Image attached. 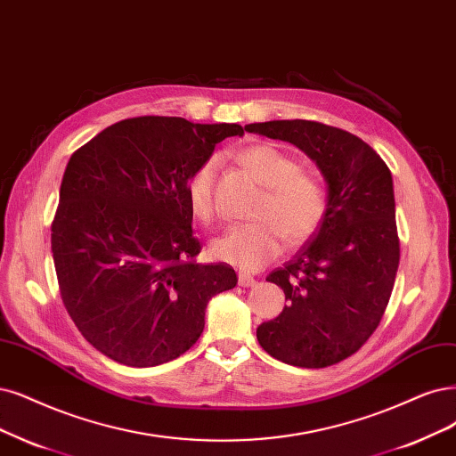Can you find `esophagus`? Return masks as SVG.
<instances>
[{"label": "esophagus", "instance_id": "34e87169", "mask_svg": "<svg viewBox=\"0 0 456 456\" xmlns=\"http://www.w3.org/2000/svg\"><path fill=\"white\" fill-rule=\"evenodd\" d=\"M239 285H242V288H254L256 278L246 274V273H239Z\"/></svg>", "mask_w": 456, "mask_h": 456}]
</instances>
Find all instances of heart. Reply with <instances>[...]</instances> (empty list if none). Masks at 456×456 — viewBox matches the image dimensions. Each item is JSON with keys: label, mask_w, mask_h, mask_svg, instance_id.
Wrapping results in <instances>:
<instances>
[{"label": "heart", "mask_w": 456, "mask_h": 456, "mask_svg": "<svg viewBox=\"0 0 456 456\" xmlns=\"http://www.w3.org/2000/svg\"><path fill=\"white\" fill-rule=\"evenodd\" d=\"M239 163L259 182L266 193L261 200L254 224H237L212 240V256L244 271H257L278 257L285 244H302L322 227L327 216V193L314 176L300 173V163L285 151L256 144L242 150ZM216 159L202 163L185 185V199L191 214L208 224L214 212Z\"/></svg>", "instance_id": "heart-1"}]
</instances>
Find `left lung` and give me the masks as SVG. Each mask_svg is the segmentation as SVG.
<instances>
[{"label": "left lung", "instance_id": "1", "mask_svg": "<svg viewBox=\"0 0 456 456\" xmlns=\"http://www.w3.org/2000/svg\"><path fill=\"white\" fill-rule=\"evenodd\" d=\"M246 131L291 142L327 182L322 227L266 278L288 306L257 327V340L285 364H336L361 349L389 305L400 261L391 171L364 141L332 126L273 120Z\"/></svg>", "mask_w": 456, "mask_h": 456}]
</instances>
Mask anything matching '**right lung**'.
Returning a JSON list of instances; mask_svg holds the SVG:
<instances>
[{
    "label": "right lung",
    "instance_id": "obj_1",
    "mask_svg": "<svg viewBox=\"0 0 456 456\" xmlns=\"http://www.w3.org/2000/svg\"><path fill=\"white\" fill-rule=\"evenodd\" d=\"M239 124L176 116L118 122L65 167L53 224L61 300L109 359L148 368L180 357L205 329L208 300L237 285L229 265H200L185 185Z\"/></svg>",
    "mask_w": 456,
    "mask_h": 456
}]
</instances>
